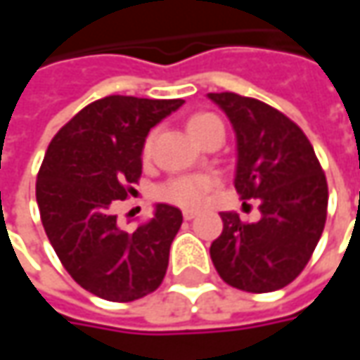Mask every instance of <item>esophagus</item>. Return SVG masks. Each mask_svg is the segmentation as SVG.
I'll return each instance as SVG.
<instances>
[{
  "label": "esophagus",
  "instance_id": "esophagus-1",
  "mask_svg": "<svg viewBox=\"0 0 360 360\" xmlns=\"http://www.w3.org/2000/svg\"><path fill=\"white\" fill-rule=\"evenodd\" d=\"M182 216H184V220H194V218H196V212H194V210H184Z\"/></svg>",
  "mask_w": 360,
  "mask_h": 360
}]
</instances>
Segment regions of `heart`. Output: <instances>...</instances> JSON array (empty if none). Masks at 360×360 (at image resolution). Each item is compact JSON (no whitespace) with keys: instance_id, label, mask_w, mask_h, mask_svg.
Listing matches in <instances>:
<instances>
[{"instance_id":"obj_1","label":"heart","mask_w":360,"mask_h":360,"mask_svg":"<svg viewBox=\"0 0 360 360\" xmlns=\"http://www.w3.org/2000/svg\"><path fill=\"white\" fill-rule=\"evenodd\" d=\"M188 131L198 140L204 142L212 131L224 130L222 122L216 118L214 114H208V112H198V114H192L186 122ZM154 138L156 134L150 131L146 136L144 144H142V158L150 160L152 158V150H154ZM218 180L214 176H206V174H186V176H176L166 180L162 186L156 190V196L162 202H168L174 206H180V208H200L204 202L208 200L210 192L214 190Z\"/></svg>"}]
</instances>
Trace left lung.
I'll use <instances>...</instances> for the list:
<instances>
[{"instance_id":"left-lung-1","label":"left lung","mask_w":360,"mask_h":360,"mask_svg":"<svg viewBox=\"0 0 360 360\" xmlns=\"http://www.w3.org/2000/svg\"><path fill=\"white\" fill-rule=\"evenodd\" d=\"M234 126L238 166L234 188L260 202L262 218L242 222L222 212L210 246L220 278L246 292H272L309 264L325 230L328 186L307 134L276 108L234 91L208 94Z\"/></svg>"}]
</instances>
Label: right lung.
<instances>
[{"label": "right lung", "instance_id": "right-lung-1", "mask_svg": "<svg viewBox=\"0 0 360 360\" xmlns=\"http://www.w3.org/2000/svg\"><path fill=\"white\" fill-rule=\"evenodd\" d=\"M184 100L105 96L82 108L51 138L35 198L62 266L82 288L110 302H131L158 288L182 212L158 204L134 232L118 226L120 200L142 176L150 128Z\"/></svg>", "mask_w": 360, "mask_h": 360}]
</instances>
